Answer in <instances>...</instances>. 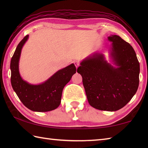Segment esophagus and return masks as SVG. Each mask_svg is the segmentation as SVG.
I'll list each match as a JSON object with an SVG mask.
<instances>
[{"mask_svg": "<svg viewBox=\"0 0 148 148\" xmlns=\"http://www.w3.org/2000/svg\"><path fill=\"white\" fill-rule=\"evenodd\" d=\"M74 63V65H75V66H76V68H77L79 66V62L75 61Z\"/></svg>", "mask_w": 148, "mask_h": 148, "instance_id": "obj_1", "label": "esophagus"}]
</instances>
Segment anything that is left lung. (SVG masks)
I'll return each instance as SVG.
<instances>
[{
    "mask_svg": "<svg viewBox=\"0 0 148 148\" xmlns=\"http://www.w3.org/2000/svg\"><path fill=\"white\" fill-rule=\"evenodd\" d=\"M108 39L111 42L110 56L113 65L102 53H95L80 63L77 72L82 76L90 105L101 111H116L137 92L140 65L129 43L117 35Z\"/></svg>",
    "mask_w": 148,
    "mask_h": 148,
    "instance_id": "8db88e82",
    "label": "left lung"
}]
</instances>
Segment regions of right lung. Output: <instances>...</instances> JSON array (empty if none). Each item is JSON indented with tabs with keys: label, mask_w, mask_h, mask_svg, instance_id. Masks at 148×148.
Segmentation results:
<instances>
[{
	"label": "right lung",
	"mask_w": 148,
	"mask_h": 148,
	"mask_svg": "<svg viewBox=\"0 0 148 148\" xmlns=\"http://www.w3.org/2000/svg\"><path fill=\"white\" fill-rule=\"evenodd\" d=\"M29 39L26 36L18 44L11 60L12 88L24 106L31 111L47 112L56 109L61 103L62 91L76 72L74 64L62 69L39 84H32L22 79L19 72L21 49Z\"/></svg>",
	"instance_id": "add662e5"
}]
</instances>
